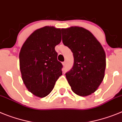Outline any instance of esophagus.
Here are the masks:
<instances>
[{
    "label": "esophagus",
    "instance_id": "obj_1",
    "mask_svg": "<svg viewBox=\"0 0 122 122\" xmlns=\"http://www.w3.org/2000/svg\"><path fill=\"white\" fill-rule=\"evenodd\" d=\"M62 65H63V66H65V65H66V62H62Z\"/></svg>",
    "mask_w": 122,
    "mask_h": 122
}]
</instances>
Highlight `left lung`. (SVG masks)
Masks as SVG:
<instances>
[{
	"instance_id": "obj_1",
	"label": "left lung",
	"mask_w": 122,
	"mask_h": 122,
	"mask_svg": "<svg viewBox=\"0 0 122 122\" xmlns=\"http://www.w3.org/2000/svg\"><path fill=\"white\" fill-rule=\"evenodd\" d=\"M62 42L73 53L74 65L65 74L72 91L87 96L97 89L105 77L106 54L89 31L79 26L62 29Z\"/></svg>"
}]
</instances>
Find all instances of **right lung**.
I'll use <instances>...</instances> for the list:
<instances>
[{
  "label": "right lung",
  "mask_w": 122,
  "mask_h": 122,
  "mask_svg": "<svg viewBox=\"0 0 122 122\" xmlns=\"http://www.w3.org/2000/svg\"><path fill=\"white\" fill-rule=\"evenodd\" d=\"M60 28L46 26L34 31L21 48L20 70L25 85L30 92L44 97L53 89L62 75L55 46L62 40Z\"/></svg>",
  "instance_id": "1"
}]
</instances>
